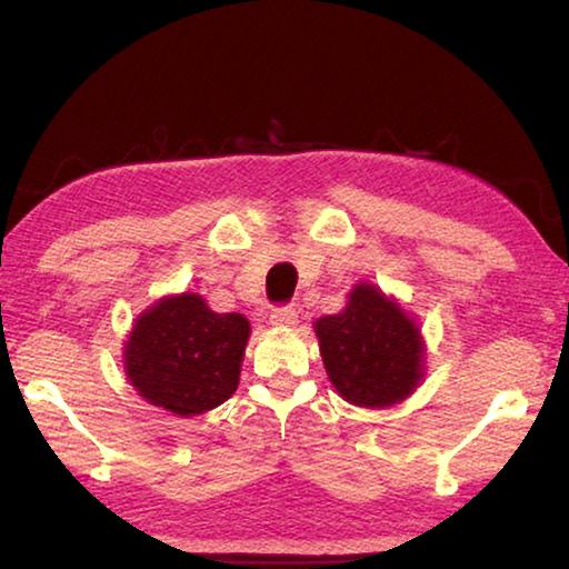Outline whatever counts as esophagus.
I'll list each match as a JSON object with an SVG mask.
<instances>
[{
  "label": "esophagus",
  "mask_w": 569,
  "mask_h": 569,
  "mask_svg": "<svg viewBox=\"0 0 569 569\" xmlns=\"http://www.w3.org/2000/svg\"><path fill=\"white\" fill-rule=\"evenodd\" d=\"M271 323L278 326V329H288V326L298 323V313L293 306H276L271 311Z\"/></svg>",
  "instance_id": "esophagus-1"
}]
</instances>
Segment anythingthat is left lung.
Instances as JSON below:
<instances>
[{
	"mask_svg": "<svg viewBox=\"0 0 569 569\" xmlns=\"http://www.w3.org/2000/svg\"><path fill=\"white\" fill-rule=\"evenodd\" d=\"M313 331L331 383L356 407H391L423 379L419 326L377 286L356 283L343 311L323 316Z\"/></svg>",
	"mask_w": 569,
	"mask_h": 569,
	"instance_id": "1",
	"label": "left lung"
}]
</instances>
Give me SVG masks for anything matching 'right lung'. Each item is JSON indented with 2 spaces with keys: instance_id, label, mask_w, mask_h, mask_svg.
Instances as JSON below:
<instances>
[{
  "instance_id": "1",
  "label": "right lung",
  "mask_w": 569,
  "mask_h": 569,
  "mask_svg": "<svg viewBox=\"0 0 569 569\" xmlns=\"http://www.w3.org/2000/svg\"><path fill=\"white\" fill-rule=\"evenodd\" d=\"M248 336L246 316L210 311L198 293L166 296L134 321L124 373L152 407L196 417L238 389Z\"/></svg>"
}]
</instances>
